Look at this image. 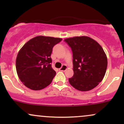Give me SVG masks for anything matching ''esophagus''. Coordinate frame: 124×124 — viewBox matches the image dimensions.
Wrapping results in <instances>:
<instances>
[{"instance_id":"esophagus-1","label":"esophagus","mask_w":124,"mask_h":124,"mask_svg":"<svg viewBox=\"0 0 124 124\" xmlns=\"http://www.w3.org/2000/svg\"><path fill=\"white\" fill-rule=\"evenodd\" d=\"M66 69H67V66L66 65H63L61 68H59V70L61 71H65Z\"/></svg>"}]
</instances>
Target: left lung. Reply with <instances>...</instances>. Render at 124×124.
I'll list each match as a JSON object with an SVG mask.
<instances>
[{"mask_svg": "<svg viewBox=\"0 0 124 124\" xmlns=\"http://www.w3.org/2000/svg\"><path fill=\"white\" fill-rule=\"evenodd\" d=\"M73 54L74 75L69 83L74 88L86 92L101 82L107 68V58L100 45L89 37H75L64 40Z\"/></svg>", "mask_w": 124, "mask_h": 124, "instance_id": "obj_1", "label": "left lung"}]
</instances>
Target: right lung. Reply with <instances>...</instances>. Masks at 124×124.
<instances>
[{
  "label": "right lung",
  "instance_id": "right-lung-1",
  "mask_svg": "<svg viewBox=\"0 0 124 124\" xmlns=\"http://www.w3.org/2000/svg\"><path fill=\"white\" fill-rule=\"evenodd\" d=\"M62 39L37 36L23 45L16 62L20 80L27 87L39 90L49 85L56 75L51 66L52 48Z\"/></svg>",
  "mask_w": 124,
  "mask_h": 124
}]
</instances>
